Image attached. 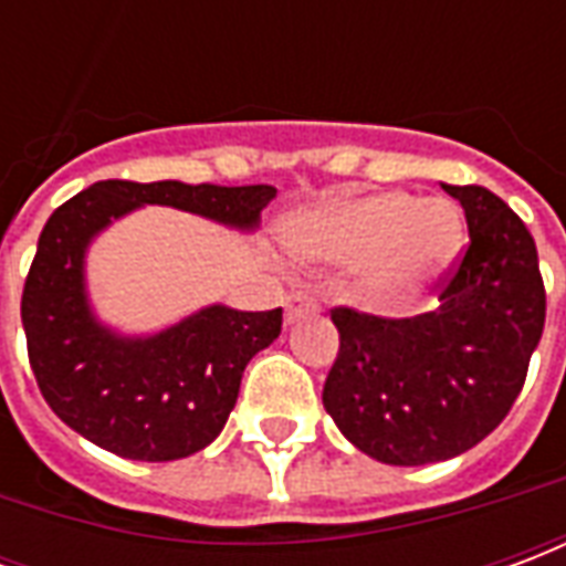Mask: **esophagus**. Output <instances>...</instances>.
<instances>
[{"instance_id":"esophagus-1","label":"esophagus","mask_w":566,"mask_h":566,"mask_svg":"<svg viewBox=\"0 0 566 566\" xmlns=\"http://www.w3.org/2000/svg\"><path fill=\"white\" fill-rule=\"evenodd\" d=\"M318 308V300L306 291H294V294L287 296V324H294L296 318H303L308 312H315Z\"/></svg>"}]
</instances>
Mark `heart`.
<instances>
[{
    "instance_id": "heart-1",
    "label": "heart",
    "mask_w": 566,
    "mask_h": 566,
    "mask_svg": "<svg viewBox=\"0 0 566 566\" xmlns=\"http://www.w3.org/2000/svg\"><path fill=\"white\" fill-rule=\"evenodd\" d=\"M463 221L449 202L409 193L348 199L312 230L308 248L333 263H373L367 291L376 303H400L458 258Z\"/></svg>"
}]
</instances>
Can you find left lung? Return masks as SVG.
Instances as JSON below:
<instances>
[{"label":"left lung","mask_w":566,"mask_h":566,"mask_svg":"<svg viewBox=\"0 0 566 566\" xmlns=\"http://www.w3.org/2000/svg\"><path fill=\"white\" fill-rule=\"evenodd\" d=\"M470 242L439 279V308L385 318L333 306L339 355L324 409L348 442L394 467L449 461L510 416L546 324L531 230L488 187L442 185Z\"/></svg>","instance_id":"obj_1"}]
</instances>
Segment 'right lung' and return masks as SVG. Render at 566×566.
<instances>
[{
    "label": "right lung",
    "mask_w": 566,
    "mask_h": 566,
    "mask_svg": "<svg viewBox=\"0 0 566 566\" xmlns=\"http://www.w3.org/2000/svg\"><path fill=\"white\" fill-rule=\"evenodd\" d=\"M275 187L96 181L48 218L23 284L20 318L39 391L81 437L129 461H178L206 449L233 412L248 360L282 333V308L209 306L148 339L96 324L84 296V248L145 202L251 230Z\"/></svg>",
    "instance_id": "right-lung-1"
}]
</instances>
